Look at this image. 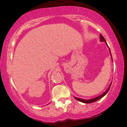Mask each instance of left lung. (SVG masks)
<instances>
[{
  "label": "left lung",
  "mask_w": 127,
  "mask_h": 127,
  "mask_svg": "<svg viewBox=\"0 0 127 127\" xmlns=\"http://www.w3.org/2000/svg\"><path fill=\"white\" fill-rule=\"evenodd\" d=\"M100 41H101V42H105V43L106 44V40L105 39V38H103V36L102 35V34H100ZM109 53H110V55H111V60H113V58H112V56H111V51H110V49H109ZM111 84H112V82L111 83L110 85H109V87L108 88V89H106V91L105 92V93H103V94H101V95L97 96V97H95V98H91V99H83V98H78V97H74L75 98L76 100H77L80 101V102H83V103H93L94 102H96V101H97L98 100L100 99V98H102L103 97H104L105 95H106V94H107L108 92L109 91V89H110L111 88Z\"/></svg>",
  "instance_id": "1"
}]
</instances>
